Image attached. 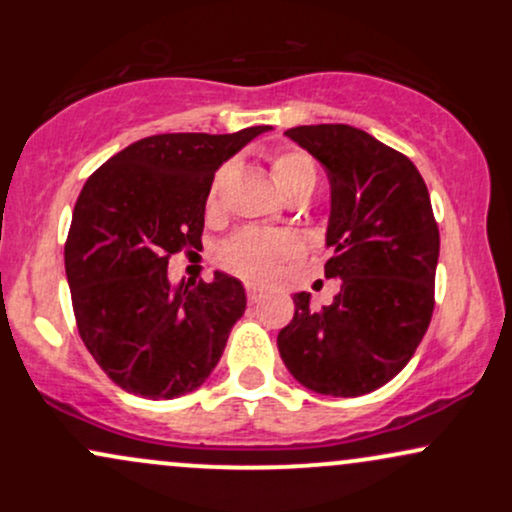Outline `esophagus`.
<instances>
[{
	"mask_svg": "<svg viewBox=\"0 0 512 512\" xmlns=\"http://www.w3.org/2000/svg\"><path fill=\"white\" fill-rule=\"evenodd\" d=\"M245 291H248V301L250 303H257L264 296V289H260L257 284H248V286H245Z\"/></svg>",
	"mask_w": 512,
	"mask_h": 512,
	"instance_id": "1",
	"label": "esophagus"
}]
</instances>
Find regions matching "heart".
I'll use <instances>...</instances> for the list:
<instances>
[{
  "mask_svg": "<svg viewBox=\"0 0 512 512\" xmlns=\"http://www.w3.org/2000/svg\"><path fill=\"white\" fill-rule=\"evenodd\" d=\"M272 178L281 195H291V192L303 190V187H315V166L303 151H281L272 158ZM228 180V168H221L214 175L209 185L207 209L214 214L219 209L223 185ZM301 255V240L289 231H264V228H245L238 231L223 243L221 262L231 272L248 279L267 281L276 276L279 267L284 262L296 260Z\"/></svg>",
  "mask_w": 512,
  "mask_h": 512,
  "instance_id": "1",
  "label": "heart"
}]
</instances>
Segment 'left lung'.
Wrapping results in <instances>:
<instances>
[{
    "mask_svg": "<svg viewBox=\"0 0 512 512\" xmlns=\"http://www.w3.org/2000/svg\"><path fill=\"white\" fill-rule=\"evenodd\" d=\"M286 137L330 175L325 276L342 289L322 310L310 308V293L293 296L279 354L308 390L368 395L407 366L436 305L440 236L428 187L407 156L363 129L303 125Z\"/></svg>",
    "mask_w": 512,
    "mask_h": 512,
    "instance_id": "8db88e82",
    "label": "left lung"
}]
</instances>
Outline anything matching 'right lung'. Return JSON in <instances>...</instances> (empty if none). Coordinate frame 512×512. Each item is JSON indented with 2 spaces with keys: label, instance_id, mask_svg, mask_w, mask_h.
Here are the masks:
<instances>
[{
  "label": "right lung",
  "instance_id": "1",
  "mask_svg": "<svg viewBox=\"0 0 512 512\" xmlns=\"http://www.w3.org/2000/svg\"><path fill=\"white\" fill-rule=\"evenodd\" d=\"M267 125L233 134H154L103 163L74 204L64 269L76 327L115 385L173 399L216 368L245 313L233 276L170 286L168 260L202 248L209 185Z\"/></svg>",
  "mask_w": 512,
  "mask_h": 512
}]
</instances>
